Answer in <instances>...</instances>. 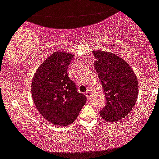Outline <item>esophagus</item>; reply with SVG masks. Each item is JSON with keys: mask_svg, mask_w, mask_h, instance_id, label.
<instances>
[{"mask_svg": "<svg viewBox=\"0 0 159 159\" xmlns=\"http://www.w3.org/2000/svg\"><path fill=\"white\" fill-rule=\"evenodd\" d=\"M85 94H86V97H87V98L89 99V98H90V92L89 91V90H87V91L86 92Z\"/></svg>", "mask_w": 159, "mask_h": 159, "instance_id": "34e87169", "label": "esophagus"}]
</instances>
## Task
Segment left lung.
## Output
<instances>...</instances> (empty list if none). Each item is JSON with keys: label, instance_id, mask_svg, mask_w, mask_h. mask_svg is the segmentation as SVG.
Returning <instances> with one entry per match:
<instances>
[{"label": "left lung", "instance_id": "left-lung-1", "mask_svg": "<svg viewBox=\"0 0 159 159\" xmlns=\"http://www.w3.org/2000/svg\"><path fill=\"white\" fill-rule=\"evenodd\" d=\"M94 67L103 87L105 107L100 111L102 119L118 122L134 107L138 95L137 77L127 62L116 54L93 50Z\"/></svg>", "mask_w": 159, "mask_h": 159}]
</instances>
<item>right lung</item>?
Returning a JSON list of instances; mask_svg holds the SVG:
<instances>
[{"mask_svg":"<svg viewBox=\"0 0 159 159\" xmlns=\"http://www.w3.org/2000/svg\"><path fill=\"white\" fill-rule=\"evenodd\" d=\"M73 54L56 51L36 70L31 93L34 105L43 117L58 126H67L76 119L86 103L84 94L76 91L69 78L68 66Z\"/></svg>","mask_w":159,"mask_h":159,"instance_id":"add662e5","label":"right lung"}]
</instances>
